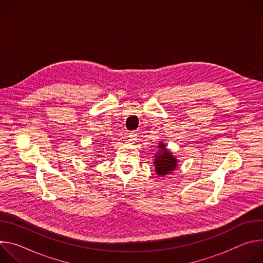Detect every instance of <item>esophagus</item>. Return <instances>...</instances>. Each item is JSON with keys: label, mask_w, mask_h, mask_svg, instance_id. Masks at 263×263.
I'll list each match as a JSON object with an SVG mask.
<instances>
[{"label": "esophagus", "mask_w": 263, "mask_h": 263, "mask_svg": "<svg viewBox=\"0 0 263 263\" xmlns=\"http://www.w3.org/2000/svg\"><path fill=\"white\" fill-rule=\"evenodd\" d=\"M137 133H135V132H132V133H129L128 134V138H129V140L130 141H136L137 140Z\"/></svg>", "instance_id": "obj_1"}]
</instances>
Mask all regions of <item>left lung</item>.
I'll return each instance as SVG.
<instances>
[{
  "label": "left lung",
  "mask_w": 263,
  "mask_h": 263,
  "mask_svg": "<svg viewBox=\"0 0 263 263\" xmlns=\"http://www.w3.org/2000/svg\"><path fill=\"white\" fill-rule=\"evenodd\" d=\"M158 148L159 151L155 156L156 159L154 164L158 176L162 177L166 176V174H170L172 170L177 168L178 160L166 148V145L163 142L159 143Z\"/></svg>",
  "instance_id": "obj_1"
}]
</instances>
